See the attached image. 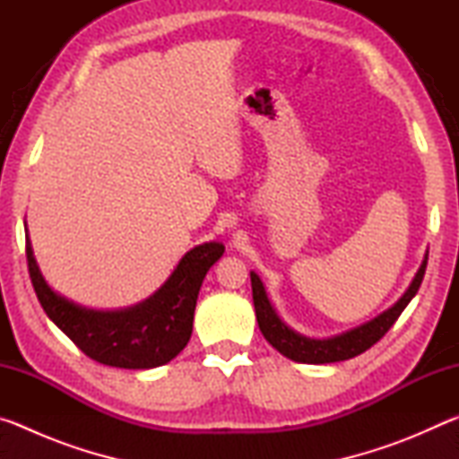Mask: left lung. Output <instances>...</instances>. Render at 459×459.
I'll return each instance as SVG.
<instances>
[{
    "instance_id": "1",
    "label": "left lung",
    "mask_w": 459,
    "mask_h": 459,
    "mask_svg": "<svg viewBox=\"0 0 459 459\" xmlns=\"http://www.w3.org/2000/svg\"><path fill=\"white\" fill-rule=\"evenodd\" d=\"M425 267H427V257L423 259L421 267H419L413 283L409 285L405 295H403L393 307H388L386 312L375 317V320H370L368 324L360 325V328H354L351 332L340 333V336L328 338V340H312V338L301 336L298 332H293L291 328H287V325L279 320L273 306L269 304L265 287H263L261 279L255 273H251L253 304H255V312H257L259 328L263 332V336H265V340L275 348V351H279L283 356H287V359H291L295 362L328 364V362L354 359V356L367 352L370 346H375L377 342L383 338L388 330H391V325L397 322V317L401 316L403 309L407 307L409 301L413 299L415 293L419 291V287H421Z\"/></svg>"
}]
</instances>
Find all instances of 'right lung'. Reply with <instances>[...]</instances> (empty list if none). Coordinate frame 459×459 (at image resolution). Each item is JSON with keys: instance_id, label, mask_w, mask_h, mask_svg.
Returning a JSON list of instances; mask_svg holds the SVG:
<instances>
[{"instance_id": "1", "label": "right lung", "mask_w": 459, "mask_h": 459, "mask_svg": "<svg viewBox=\"0 0 459 459\" xmlns=\"http://www.w3.org/2000/svg\"><path fill=\"white\" fill-rule=\"evenodd\" d=\"M222 253L221 243L192 248L168 281L143 304L121 312H95L74 306L50 290L26 240L30 279L46 316L89 359L117 368L161 367L184 351L192 336L200 285Z\"/></svg>"}]
</instances>
